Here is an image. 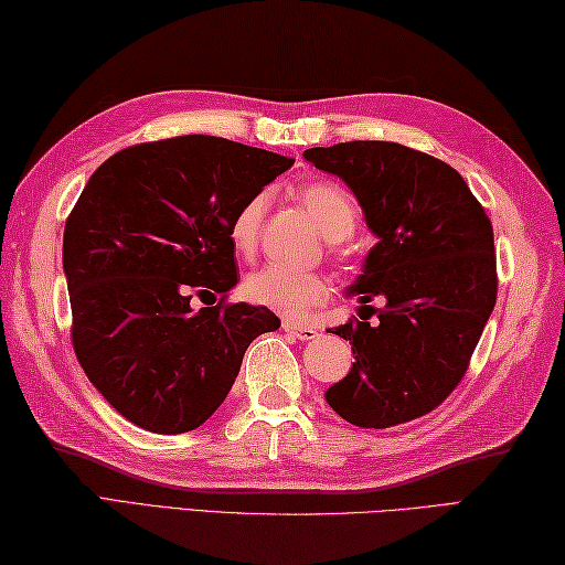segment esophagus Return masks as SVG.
Listing matches in <instances>:
<instances>
[{
  "instance_id": "1",
  "label": "esophagus",
  "mask_w": 565,
  "mask_h": 565,
  "mask_svg": "<svg viewBox=\"0 0 565 565\" xmlns=\"http://www.w3.org/2000/svg\"><path fill=\"white\" fill-rule=\"evenodd\" d=\"M284 332H289V334H294V338L303 340V342L318 338V330H316V328L298 326V322H291V320H284Z\"/></svg>"
}]
</instances>
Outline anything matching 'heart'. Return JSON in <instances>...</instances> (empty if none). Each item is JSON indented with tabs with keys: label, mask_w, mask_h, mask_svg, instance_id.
Segmentation results:
<instances>
[{
	"label": "heart",
	"mask_w": 565,
	"mask_h": 565,
	"mask_svg": "<svg viewBox=\"0 0 565 565\" xmlns=\"http://www.w3.org/2000/svg\"><path fill=\"white\" fill-rule=\"evenodd\" d=\"M298 199L328 239H344L352 235L356 225V206L344 186L330 182V179H316V182L301 186ZM267 209L269 194L257 191L233 213L227 235H231V245L237 255L252 257L257 252ZM245 296L252 303L271 308L274 313L284 318L303 320L310 310L330 298V279L320 271H296L279 267V264H267V267L247 276Z\"/></svg>",
	"instance_id": "heart-1"
}]
</instances>
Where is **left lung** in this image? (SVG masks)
I'll return each mask as SVG.
<instances>
[{
  "mask_svg": "<svg viewBox=\"0 0 565 565\" xmlns=\"http://www.w3.org/2000/svg\"><path fill=\"white\" fill-rule=\"evenodd\" d=\"M303 158L352 186L379 235L350 294L362 303L386 298L330 328L356 362L326 398L356 427L411 423L459 386L493 313V223L454 167L401 142H338ZM364 309L380 316L376 327Z\"/></svg>",
  "mask_w": 565,
  "mask_h": 565,
  "instance_id": "1",
  "label": "left lung"
}]
</instances>
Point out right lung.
Wrapping results in <instances>:
<instances>
[{
	"mask_svg": "<svg viewBox=\"0 0 565 565\" xmlns=\"http://www.w3.org/2000/svg\"><path fill=\"white\" fill-rule=\"evenodd\" d=\"M291 158L213 136L111 154L70 211L63 239L84 374L128 423L182 435L218 411L249 342L279 330L264 306L231 303L233 213ZM204 303L195 308V301Z\"/></svg>",
	"mask_w": 565,
	"mask_h": 565,
	"instance_id": "add662e5",
	"label": "right lung"
}]
</instances>
